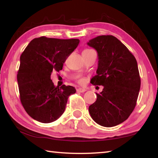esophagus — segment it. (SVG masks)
I'll return each instance as SVG.
<instances>
[{
    "label": "esophagus",
    "mask_w": 158,
    "mask_h": 158,
    "mask_svg": "<svg viewBox=\"0 0 158 158\" xmlns=\"http://www.w3.org/2000/svg\"><path fill=\"white\" fill-rule=\"evenodd\" d=\"M85 90H86L84 89H78L77 90V91L79 92V93H84Z\"/></svg>",
    "instance_id": "obj_1"
}]
</instances>
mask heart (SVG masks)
Wrapping results in <instances>:
<instances>
[{
    "label": "heart",
    "mask_w": 158,
    "mask_h": 158,
    "mask_svg": "<svg viewBox=\"0 0 158 158\" xmlns=\"http://www.w3.org/2000/svg\"><path fill=\"white\" fill-rule=\"evenodd\" d=\"M85 50H89V49H85ZM79 83H80V84H81V83H82V81H79Z\"/></svg>",
    "instance_id": "b5f03b06"
}]
</instances>
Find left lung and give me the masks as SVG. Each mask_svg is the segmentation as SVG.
Segmentation results:
<instances>
[{"label":"left lung","mask_w":158,"mask_h":158,"mask_svg":"<svg viewBox=\"0 0 158 158\" xmlns=\"http://www.w3.org/2000/svg\"><path fill=\"white\" fill-rule=\"evenodd\" d=\"M87 44L98 56L97 74L90 83L104 86L89 106L90 115L102 126H116L128 118L137 104L141 86L137 60L113 35L98 36Z\"/></svg>","instance_id":"8db88e82"}]
</instances>
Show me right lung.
Masks as SVG:
<instances>
[{
  "label": "right lung",
  "mask_w": 158,
  "mask_h": 158,
  "mask_svg": "<svg viewBox=\"0 0 158 158\" xmlns=\"http://www.w3.org/2000/svg\"><path fill=\"white\" fill-rule=\"evenodd\" d=\"M79 43V39L40 37L31 40L21 55L17 74L20 100L33 119L43 123L56 121L65 111L69 96L76 93L71 85L56 86L51 74L63 69Z\"/></svg>",
  "instance_id": "add662e5"
}]
</instances>
